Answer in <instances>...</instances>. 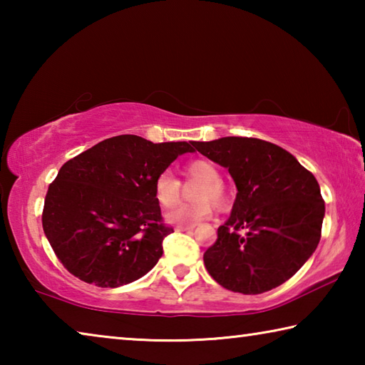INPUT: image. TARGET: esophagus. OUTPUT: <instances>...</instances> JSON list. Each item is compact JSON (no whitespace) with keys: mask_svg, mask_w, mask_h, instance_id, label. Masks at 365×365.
Returning a JSON list of instances; mask_svg holds the SVG:
<instances>
[{"mask_svg":"<svg viewBox=\"0 0 365 365\" xmlns=\"http://www.w3.org/2000/svg\"><path fill=\"white\" fill-rule=\"evenodd\" d=\"M195 228V225H187V227H177L175 230L177 232H190V230H193Z\"/></svg>","mask_w":365,"mask_h":365,"instance_id":"34e87169","label":"esophagus"}]
</instances>
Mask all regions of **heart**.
<instances>
[{"label": "heart", "mask_w": 365, "mask_h": 365, "mask_svg": "<svg viewBox=\"0 0 365 365\" xmlns=\"http://www.w3.org/2000/svg\"><path fill=\"white\" fill-rule=\"evenodd\" d=\"M183 175L193 180H201L195 188V205L180 206L170 211L165 217L170 224L193 225L197 220L207 217L212 212V200L220 206L225 201V188L222 183L220 172L211 160L193 159L183 165ZM154 197L158 205L164 209L174 207L180 200V180L170 170H163L154 180ZM209 199L212 200L208 201Z\"/></svg>", "instance_id": "1"}]
</instances>
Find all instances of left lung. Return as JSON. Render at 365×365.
I'll use <instances>...</instances> for the list:
<instances>
[{
	"mask_svg": "<svg viewBox=\"0 0 365 365\" xmlns=\"http://www.w3.org/2000/svg\"><path fill=\"white\" fill-rule=\"evenodd\" d=\"M193 146L228 169L238 190L230 217L202 257L209 275L243 294L280 287L320 242L325 205L316 177L293 154L259 138L225 137Z\"/></svg>",
	"mask_w": 365,
	"mask_h": 365,
	"instance_id": "left-lung-1",
	"label": "left lung"
}]
</instances>
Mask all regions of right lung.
<instances>
[{"label":"right lung","mask_w":365,"mask_h":365,"mask_svg":"<svg viewBox=\"0 0 365 365\" xmlns=\"http://www.w3.org/2000/svg\"><path fill=\"white\" fill-rule=\"evenodd\" d=\"M193 145L119 135L67 160L49 185L41 215L61 264L101 288L148 274L174 232L163 222L154 180L180 154L195 151Z\"/></svg>","instance_id":"add662e5"}]
</instances>
